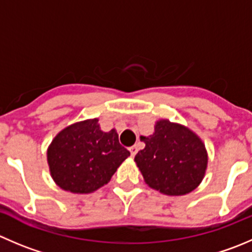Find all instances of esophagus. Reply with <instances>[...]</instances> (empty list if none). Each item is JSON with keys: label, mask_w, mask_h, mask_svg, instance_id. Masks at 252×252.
<instances>
[{"label": "esophagus", "mask_w": 252, "mask_h": 252, "mask_svg": "<svg viewBox=\"0 0 252 252\" xmlns=\"http://www.w3.org/2000/svg\"><path fill=\"white\" fill-rule=\"evenodd\" d=\"M129 151H130V156H131V158H134V156L136 155V153H138V148H136L135 145L130 146V148H129Z\"/></svg>", "instance_id": "1"}]
</instances>
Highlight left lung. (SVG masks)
I'll return each instance as SVG.
<instances>
[{"label":"left lung","instance_id":"left-lung-1","mask_svg":"<svg viewBox=\"0 0 252 252\" xmlns=\"http://www.w3.org/2000/svg\"><path fill=\"white\" fill-rule=\"evenodd\" d=\"M140 140L145 148L134 161L149 187L166 196H183L201 185L208 154L194 131L168 119H158L154 133L141 135Z\"/></svg>","mask_w":252,"mask_h":252}]
</instances>
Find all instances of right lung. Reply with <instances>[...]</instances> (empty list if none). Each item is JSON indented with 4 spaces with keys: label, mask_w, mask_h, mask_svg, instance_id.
Wrapping results in <instances>:
<instances>
[{
    "label": "right lung",
    "mask_w": 252,
    "mask_h": 252,
    "mask_svg": "<svg viewBox=\"0 0 252 252\" xmlns=\"http://www.w3.org/2000/svg\"><path fill=\"white\" fill-rule=\"evenodd\" d=\"M129 155L119 144L116 129L101 130L98 118L64 128L46 151L54 182L61 189L77 194L92 193L107 185Z\"/></svg>",
    "instance_id": "add662e5"
}]
</instances>
